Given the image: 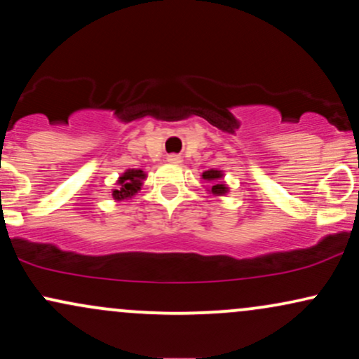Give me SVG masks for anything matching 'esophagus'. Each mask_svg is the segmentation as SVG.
Masks as SVG:
<instances>
[{
	"label": "esophagus",
	"mask_w": 359,
	"mask_h": 359,
	"mask_svg": "<svg viewBox=\"0 0 359 359\" xmlns=\"http://www.w3.org/2000/svg\"><path fill=\"white\" fill-rule=\"evenodd\" d=\"M167 160H168V162H170V163H180V162H182V158H180L179 155H168Z\"/></svg>",
	"instance_id": "34e87169"
}]
</instances>
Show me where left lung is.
<instances>
[{"label": "left lung", "instance_id": "obj_1", "mask_svg": "<svg viewBox=\"0 0 359 359\" xmlns=\"http://www.w3.org/2000/svg\"><path fill=\"white\" fill-rule=\"evenodd\" d=\"M201 177H203L205 182H209L208 192L212 194V196H224V194L229 192V187L224 182V174H222V170L211 168V170L203 172Z\"/></svg>", "mask_w": 359, "mask_h": 359}]
</instances>
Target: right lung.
<instances>
[{
    "mask_svg": "<svg viewBox=\"0 0 359 359\" xmlns=\"http://www.w3.org/2000/svg\"><path fill=\"white\" fill-rule=\"evenodd\" d=\"M147 179V174L140 168H128L116 180L118 189H113L114 201H125L137 196L138 191H142L143 180Z\"/></svg>",
    "mask_w": 359,
    "mask_h": 359,
    "instance_id": "obj_1",
    "label": "right lung"
}]
</instances>
